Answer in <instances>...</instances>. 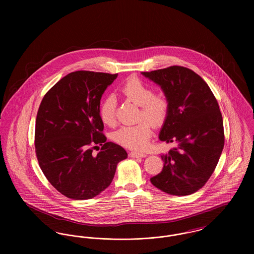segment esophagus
I'll use <instances>...</instances> for the list:
<instances>
[{
  "instance_id": "34e87169",
  "label": "esophagus",
  "mask_w": 254,
  "mask_h": 254,
  "mask_svg": "<svg viewBox=\"0 0 254 254\" xmlns=\"http://www.w3.org/2000/svg\"><path fill=\"white\" fill-rule=\"evenodd\" d=\"M129 156L132 158H143L145 157V156H146V154H145V153H143V152L131 151V152L129 153Z\"/></svg>"
}]
</instances>
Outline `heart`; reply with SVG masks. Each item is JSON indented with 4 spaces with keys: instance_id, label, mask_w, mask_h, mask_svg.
Instances as JSON below:
<instances>
[{
    "instance_id": "heart-1",
    "label": "heart",
    "mask_w": 254,
    "mask_h": 254,
    "mask_svg": "<svg viewBox=\"0 0 254 254\" xmlns=\"http://www.w3.org/2000/svg\"><path fill=\"white\" fill-rule=\"evenodd\" d=\"M118 92L127 101L139 106L138 120L140 122L133 126L122 127L113 133L112 138L123 146L143 149L151 137V125L159 127L166 121L169 111V98L162 91L153 92L150 85L135 76L128 78L119 87ZM99 114L105 125L115 126L116 102L113 97H106L101 102Z\"/></svg>"
}]
</instances>
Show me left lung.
Instances as JSON below:
<instances>
[{
  "label": "left lung",
  "mask_w": 254,
  "mask_h": 254,
  "mask_svg": "<svg viewBox=\"0 0 254 254\" xmlns=\"http://www.w3.org/2000/svg\"><path fill=\"white\" fill-rule=\"evenodd\" d=\"M142 74L160 85L169 98V114L159 139L176 145L161 155L164 168L150 182L166 193H194L210 178L225 145L217 100L190 68L172 65Z\"/></svg>",
  "instance_id": "8db88e82"
}]
</instances>
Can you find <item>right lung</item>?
Segmentation results:
<instances>
[{"instance_id": "right-lung-1", "label": "right lung", "mask_w": 254, "mask_h": 254, "mask_svg": "<svg viewBox=\"0 0 254 254\" xmlns=\"http://www.w3.org/2000/svg\"><path fill=\"white\" fill-rule=\"evenodd\" d=\"M117 76L69 73L41 102L35 126L37 159L49 183L67 198L86 200L101 193L113 180L118 163L127 157L121 145L107 142L99 114L102 95ZM99 145L101 150L94 155Z\"/></svg>"}]
</instances>
